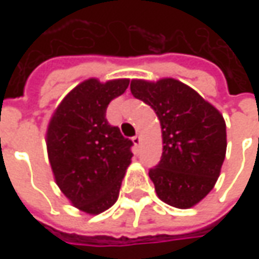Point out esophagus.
I'll use <instances>...</instances> for the list:
<instances>
[{
  "label": "esophagus",
  "instance_id": "34e87169",
  "mask_svg": "<svg viewBox=\"0 0 259 259\" xmlns=\"http://www.w3.org/2000/svg\"><path fill=\"white\" fill-rule=\"evenodd\" d=\"M132 140H133V143H135L136 146H140V143H141V137H140V136H135V137H133Z\"/></svg>",
  "mask_w": 259,
  "mask_h": 259
}]
</instances>
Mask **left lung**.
<instances>
[{
	"label": "left lung",
	"mask_w": 259,
	"mask_h": 259,
	"mask_svg": "<svg viewBox=\"0 0 259 259\" xmlns=\"http://www.w3.org/2000/svg\"><path fill=\"white\" fill-rule=\"evenodd\" d=\"M132 94L155 111L162 157L150 169L159 200L187 209L213 189L226 155V123L212 104L179 80L133 79Z\"/></svg>",
	"instance_id": "left-lung-1"
}]
</instances>
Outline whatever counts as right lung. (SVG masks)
I'll return each mask as SVG.
<instances>
[{
	"mask_svg": "<svg viewBox=\"0 0 259 259\" xmlns=\"http://www.w3.org/2000/svg\"><path fill=\"white\" fill-rule=\"evenodd\" d=\"M129 81H81L65 96L48 123L46 143L55 183L72 205L89 215L116 202L132 162L133 143L105 118L109 102L123 94Z\"/></svg>",
	"mask_w": 259,
	"mask_h": 259,
	"instance_id": "obj_1",
	"label": "right lung"
}]
</instances>
